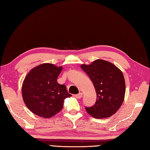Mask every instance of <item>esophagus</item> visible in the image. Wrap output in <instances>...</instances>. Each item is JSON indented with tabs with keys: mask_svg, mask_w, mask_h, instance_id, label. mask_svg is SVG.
<instances>
[{
	"mask_svg": "<svg viewBox=\"0 0 150 150\" xmlns=\"http://www.w3.org/2000/svg\"><path fill=\"white\" fill-rule=\"evenodd\" d=\"M74 96H75V97H76V98H78V99H80V98H82L83 94H82L81 92H80V93H79V94H76V95H74Z\"/></svg>",
	"mask_w": 150,
	"mask_h": 150,
	"instance_id": "1",
	"label": "esophagus"
}]
</instances>
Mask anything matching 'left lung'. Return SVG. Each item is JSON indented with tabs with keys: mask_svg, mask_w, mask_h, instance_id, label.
Listing matches in <instances>:
<instances>
[{
	"mask_svg": "<svg viewBox=\"0 0 150 150\" xmlns=\"http://www.w3.org/2000/svg\"><path fill=\"white\" fill-rule=\"evenodd\" d=\"M81 68L91 79L97 94L95 104L85 107L86 111L96 119L109 117L121 107L125 95V81L121 70L112 63L96 59Z\"/></svg>",
	"mask_w": 150,
	"mask_h": 150,
	"instance_id": "8db88e82",
	"label": "left lung"
}]
</instances>
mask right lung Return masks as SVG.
Masks as SVG:
<instances>
[{
  "instance_id": "1",
  "label": "right lung",
  "mask_w": 150,
  "mask_h": 150,
  "mask_svg": "<svg viewBox=\"0 0 150 150\" xmlns=\"http://www.w3.org/2000/svg\"><path fill=\"white\" fill-rule=\"evenodd\" d=\"M62 67L43 64L31 69L23 81L22 98L33 114L44 118L55 115L63 108L65 99L72 96L64 85L57 82Z\"/></svg>"
}]
</instances>
